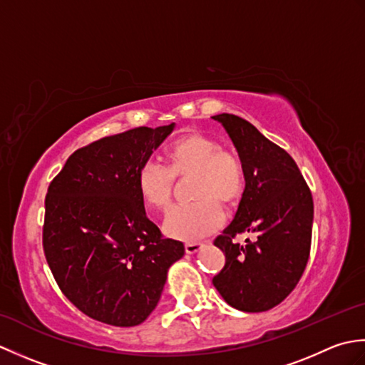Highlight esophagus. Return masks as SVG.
Here are the masks:
<instances>
[{"instance_id":"esophagus-1","label":"esophagus","mask_w":365,"mask_h":365,"mask_svg":"<svg viewBox=\"0 0 365 365\" xmlns=\"http://www.w3.org/2000/svg\"><path fill=\"white\" fill-rule=\"evenodd\" d=\"M200 247H202V243H187L185 251H187V254H196Z\"/></svg>"}]
</instances>
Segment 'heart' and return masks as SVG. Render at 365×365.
Here are the masks:
<instances>
[{
  "label": "heart",
  "mask_w": 365,
  "mask_h": 365,
  "mask_svg": "<svg viewBox=\"0 0 365 365\" xmlns=\"http://www.w3.org/2000/svg\"><path fill=\"white\" fill-rule=\"evenodd\" d=\"M166 166L145 160L136 170V188L153 210H166L173 202L174 178L195 175L191 195L196 202L175 207L165 221L169 237L195 242L221 227L222 207L240 202L246 183L242 158L222 150V144L205 133H188L165 150Z\"/></svg>",
  "instance_id": "heart-1"
}]
</instances>
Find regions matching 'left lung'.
Returning a JSON list of instances; mask_svg holds the SVG:
<instances>
[{
  "instance_id": "1",
  "label": "left lung",
  "mask_w": 365,
  "mask_h": 365,
  "mask_svg": "<svg viewBox=\"0 0 365 365\" xmlns=\"http://www.w3.org/2000/svg\"><path fill=\"white\" fill-rule=\"evenodd\" d=\"M222 123L246 170L235 218L215 240L226 265L213 277L224 301L243 312H265L297 287L309 260L314 200L297 163L235 114L213 115ZM238 233H254L246 245Z\"/></svg>"
}]
</instances>
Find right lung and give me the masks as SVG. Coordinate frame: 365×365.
<instances>
[{"instance_id":"right-lung-1","label":"right lung","mask_w":365,"mask_h":365,"mask_svg":"<svg viewBox=\"0 0 365 365\" xmlns=\"http://www.w3.org/2000/svg\"><path fill=\"white\" fill-rule=\"evenodd\" d=\"M138 127L75 150L45 197L43 252L66 298L91 319L136 327L157 307L182 242L147 218L136 170L173 133Z\"/></svg>"}]
</instances>
